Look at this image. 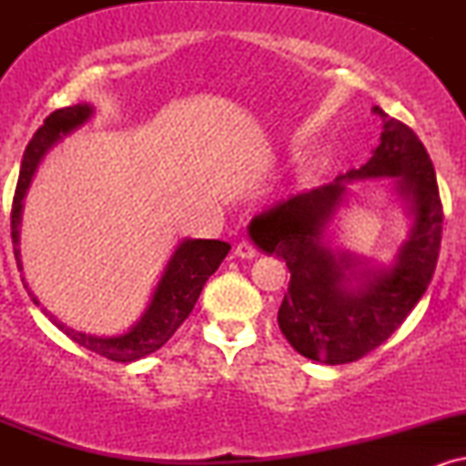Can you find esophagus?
<instances>
[{
  "label": "esophagus",
  "instance_id": "1",
  "mask_svg": "<svg viewBox=\"0 0 466 466\" xmlns=\"http://www.w3.org/2000/svg\"><path fill=\"white\" fill-rule=\"evenodd\" d=\"M234 254H237L238 258H254L256 248L249 243V240H240L237 248H234Z\"/></svg>",
  "mask_w": 466,
  "mask_h": 466
}]
</instances>
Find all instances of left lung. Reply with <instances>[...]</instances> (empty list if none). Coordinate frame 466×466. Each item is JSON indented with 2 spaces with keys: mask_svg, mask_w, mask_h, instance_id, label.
<instances>
[{
  "mask_svg": "<svg viewBox=\"0 0 466 466\" xmlns=\"http://www.w3.org/2000/svg\"><path fill=\"white\" fill-rule=\"evenodd\" d=\"M383 120L381 144L361 168L339 175L333 184L278 201L249 223L254 243L285 258L289 291L278 311V326L289 344L309 360L350 363L381 346L419 304L436 271L442 238V201L434 164L408 125L372 106ZM399 177L410 201L415 228L390 270L354 271L350 257H335L321 241L328 222L352 178ZM361 265V263H360ZM360 285L350 287V278Z\"/></svg>",
  "mask_w": 466,
  "mask_h": 466,
  "instance_id": "1",
  "label": "left lung"
}]
</instances>
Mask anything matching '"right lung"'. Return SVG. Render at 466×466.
<instances>
[{
  "mask_svg": "<svg viewBox=\"0 0 466 466\" xmlns=\"http://www.w3.org/2000/svg\"><path fill=\"white\" fill-rule=\"evenodd\" d=\"M92 116V106L89 105H74L66 106V109H56L44 120V125L36 129L32 140L25 147L24 159H21V173L17 188H15L13 197V210H10V237H13L15 248V260L21 269L19 258V223H21V199H24L25 190H28L35 168L39 166L41 157L47 153L61 136H67L76 127L83 125L87 117ZM229 243L226 240H208V238H195L184 240L177 251L170 258L168 267L164 269L162 280H159L157 289L153 293V300L148 304L147 313L137 322L129 333L116 335V337H94L78 333V330L67 329L66 324L56 322L50 315V319L58 329L66 333L69 339L76 341L83 349L96 352V355L105 357V360L117 361V363H129L142 357L151 355L157 349H162L166 341L175 335V330L184 324L195 309L199 293L206 280L218 269L223 258L228 256ZM24 280V278H21ZM32 296V293H30ZM32 302L39 304L35 296Z\"/></svg>",
  "mask_w": 466,
  "mask_h": 466,
  "instance_id": "1",
  "label": "right lung"
}]
</instances>
